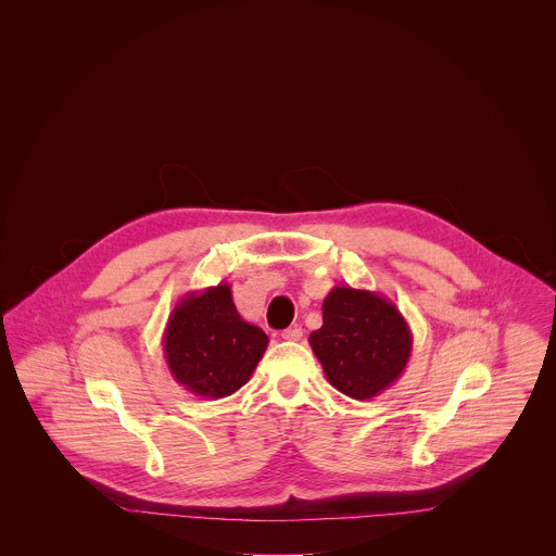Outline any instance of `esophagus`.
<instances>
[{
  "mask_svg": "<svg viewBox=\"0 0 556 556\" xmlns=\"http://www.w3.org/2000/svg\"><path fill=\"white\" fill-rule=\"evenodd\" d=\"M302 333H304L302 327L295 325V327H290V329H283V331H281V338L288 340V342H300V340H302Z\"/></svg>",
  "mask_w": 556,
  "mask_h": 556,
  "instance_id": "esophagus-1",
  "label": "esophagus"
}]
</instances>
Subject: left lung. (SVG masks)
<instances>
[{
  "instance_id": "1",
  "label": "left lung",
  "mask_w": 556,
  "mask_h": 556,
  "mask_svg": "<svg viewBox=\"0 0 556 556\" xmlns=\"http://www.w3.org/2000/svg\"><path fill=\"white\" fill-rule=\"evenodd\" d=\"M308 342L327 381L354 400L388 390L413 352V333L396 304L375 291L348 286L327 293L323 327Z\"/></svg>"
}]
</instances>
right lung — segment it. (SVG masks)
I'll use <instances>...</instances> for the list:
<instances>
[{"label": "right lung", "instance_id": "add662e5", "mask_svg": "<svg viewBox=\"0 0 556 556\" xmlns=\"http://www.w3.org/2000/svg\"><path fill=\"white\" fill-rule=\"evenodd\" d=\"M266 345L265 331L239 315L229 283L187 291L173 308L162 338L175 381L211 400L231 396L245 386Z\"/></svg>", "mask_w": 556, "mask_h": 556}]
</instances>
